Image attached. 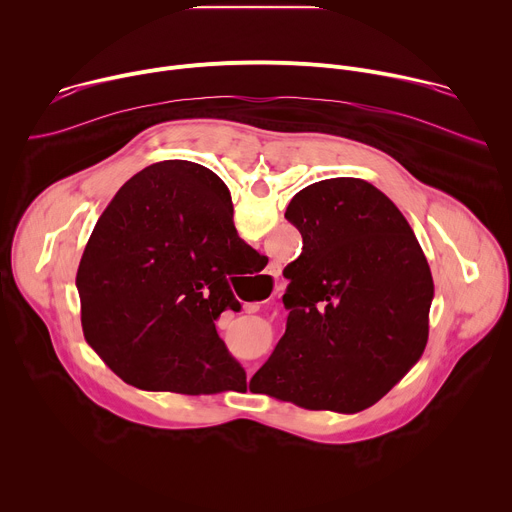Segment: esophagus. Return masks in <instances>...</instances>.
<instances>
[{
    "label": "esophagus",
    "mask_w": 512,
    "mask_h": 512,
    "mask_svg": "<svg viewBox=\"0 0 512 512\" xmlns=\"http://www.w3.org/2000/svg\"><path fill=\"white\" fill-rule=\"evenodd\" d=\"M275 273H277V271H269V275H267V277H273Z\"/></svg>",
    "instance_id": "obj_1"
}]
</instances>
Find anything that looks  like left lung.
Returning <instances> with one entry per match:
<instances>
[{
	"instance_id": "8db88e82",
	"label": "left lung",
	"mask_w": 512,
	"mask_h": 512,
	"mask_svg": "<svg viewBox=\"0 0 512 512\" xmlns=\"http://www.w3.org/2000/svg\"><path fill=\"white\" fill-rule=\"evenodd\" d=\"M285 218L304 249L283 269L285 334L251 383L304 409H367L425 350L427 259L401 210L360 178L306 186Z\"/></svg>"
}]
</instances>
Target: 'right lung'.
Returning a JSON list of instances; mask_svg holds the SVG:
<instances>
[{"label":"right lung","mask_w":512,"mask_h":512,"mask_svg":"<svg viewBox=\"0 0 512 512\" xmlns=\"http://www.w3.org/2000/svg\"><path fill=\"white\" fill-rule=\"evenodd\" d=\"M253 255L214 172L186 160L143 168L99 216L79 265L87 342L141 389H245L214 320L241 310L231 283L251 273Z\"/></svg>","instance_id":"add662e5"}]
</instances>
